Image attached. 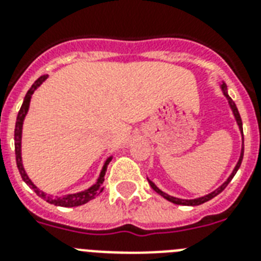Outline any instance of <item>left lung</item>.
Segmentation results:
<instances>
[{
	"mask_svg": "<svg viewBox=\"0 0 261 261\" xmlns=\"http://www.w3.org/2000/svg\"><path fill=\"white\" fill-rule=\"evenodd\" d=\"M221 88H222V92L223 94H225V97L227 98V101H229V106H230L231 111H233V115H234L236 120H237V124H239L240 130H241V134H243V122H241V116H240V112L239 110H237V107H236L234 101L231 100L230 96L227 94V88H226V84L223 83L222 85H221ZM243 157H244V134H243V149H241V154H240V160L239 163H237V165H236V168L233 169V172H231V174L227 177V180L225 182H223L222 186L219 187V188H217L215 191H213L211 194L208 195H204V196H202V198H196V199H190V200H187V199H178V198H174V196H171V195L165 194V192H163V191L160 190L159 187L155 186L154 182L150 181L149 178H147V181H149V184H150V187L153 188V190L157 192V194H160L163 198H165L167 200H169V202L174 203V204H182V206H199V204H202V203L204 202H208L210 199H213L214 196H217L218 194H221L225 188H226V186L230 182V180L233 178V176H234L236 173H237V171H239L240 165H241V161H243Z\"/></svg>",
	"mask_w": 261,
	"mask_h": 261,
	"instance_id": "8db88e82",
	"label": "left lung"
}]
</instances>
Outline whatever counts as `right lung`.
<instances>
[{"mask_svg":"<svg viewBox=\"0 0 261 261\" xmlns=\"http://www.w3.org/2000/svg\"><path fill=\"white\" fill-rule=\"evenodd\" d=\"M47 79V75H42L39 77L36 81L34 83V85L30 88V90L27 92L25 97H24V101H22V106L18 111L17 115V120H16V127H14V153H16V163H17L18 172L21 174L22 180L28 184V186L32 188V190L36 192L38 196H40L42 199H44L46 202H48L50 204H55V206H62V207H77L81 206V204H85L89 200L94 199L96 195H98L102 191V181H104V176H106V171L108 164H110L111 159L107 160L104 167L101 169V173H100V177L97 178V182L92 186L90 188L85 191H81V192H77V194H70V195H65V196H61V198H53L51 195L44 194L43 191H40L38 187L35 186L34 182L31 181L30 177L27 176L25 171H24V167H22L21 163V131H22V122H24V118H25L27 112H28V108H30V101H31V96L34 94V92L38 89V87H40V84Z\"/></svg>","mask_w":261,"mask_h":261,"instance_id":"right-lung-1","label":"right lung"}]
</instances>
